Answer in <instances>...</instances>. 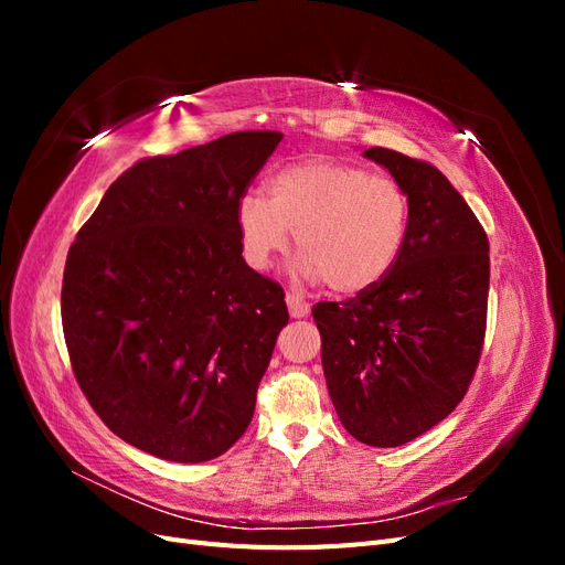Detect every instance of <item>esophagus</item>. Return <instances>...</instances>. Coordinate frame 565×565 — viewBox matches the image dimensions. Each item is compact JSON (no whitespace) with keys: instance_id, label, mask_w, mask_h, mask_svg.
I'll return each instance as SVG.
<instances>
[{"instance_id":"1","label":"esophagus","mask_w":565,"mask_h":565,"mask_svg":"<svg viewBox=\"0 0 565 565\" xmlns=\"http://www.w3.org/2000/svg\"><path fill=\"white\" fill-rule=\"evenodd\" d=\"M287 306H289V316H292V318H303V316H309V311H311V303L306 301L303 297L295 295V292L287 295Z\"/></svg>"}]
</instances>
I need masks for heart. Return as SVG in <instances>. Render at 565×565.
<instances>
[{"instance_id": "b5f03b06", "label": "heart", "mask_w": 565, "mask_h": 565, "mask_svg": "<svg viewBox=\"0 0 565 565\" xmlns=\"http://www.w3.org/2000/svg\"><path fill=\"white\" fill-rule=\"evenodd\" d=\"M409 195L401 181L367 167L313 158L268 181V200L245 195L237 231L252 268H268L295 233L297 268L332 292L361 295L398 264L409 235Z\"/></svg>"}]
</instances>
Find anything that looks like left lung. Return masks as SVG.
<instances>
[{
  "instance_id": "8db88e82",
  "label": "left lung",
  "mask_w": 565,
  "mask_h": 565,
  "mask_svg": "<svg viewBox=\"0 0 565 565\" xmlns=\"http://www.w3.org/2000/svg\"><path fill=\"white\" fill-rule=\"evenodd\" d=\"M409 195V235L398 264L367 292L318 301L320 355L344 429L396 448L446 419L481 361L488 235L446 174L398 150L367 148Z\"/></svg>"
}]
</instances>
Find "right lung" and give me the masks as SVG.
<instances>
[{
  "instance_id": "1",
  "label": "right lung",
  "mask_w": 565,
  "mask_h": 565,
  "mask_svg": "<svg viewBox=\"0 0 565 565\" xmlns=\"http://www.w3.org/2000/svg\"><path fill=\"white\" fill-rule=\"evenodd\" d=\"M280 131L131 164L71 245L61 318L75 380L129 446L207 461L245 434L289 313L243 259L237 204Z\"/></svg>"
}]
</instances>
